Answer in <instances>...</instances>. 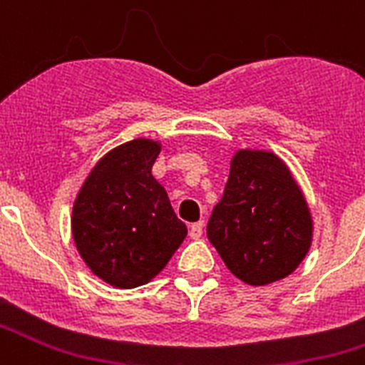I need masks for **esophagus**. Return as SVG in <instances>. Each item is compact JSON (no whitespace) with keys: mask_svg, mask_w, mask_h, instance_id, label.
<instances>
[{"mask_svg":"<svg viewBox=\"0 0 365 365\" xmlns=\"http://www.w3.org/2000/svg\"><path fill=\"white\" fill-rule=\"evenodd\" d=\"M201 235H202V221L193 222L192 227H190V237H192V240H199Z\"/></svg>","mask_w":365,"mask_h":365,"instance_id":"esophagus-1","label":"esophagus"}]
</instances>
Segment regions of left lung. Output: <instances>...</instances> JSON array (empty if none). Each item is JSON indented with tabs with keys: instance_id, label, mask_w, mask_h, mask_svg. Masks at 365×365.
I'll return each instance as SVG.
<instances>
[{
	"instance_id": "obj_1",
	"label": "left lung",
	"mask_w": 365,
	"mask_h": 365,
	"mask_svg": "<svg viewBox=\"0 0 365 365\" xmlns=\"http://www.w3.org/2000/svg\"><path fill=\"white\" fill-rule=\"evenodd\" d=\"M206 234L234 276L259 287L287 278L307 256L312 219L279 157L241 150Z\"/></svg>"
}]
</instances>
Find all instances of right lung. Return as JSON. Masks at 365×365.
<instances>
[{
    "label": "right lung",
    "instance_id": "obj_1",
    "mask_svg": "<svg viewBox=\"0 0 365 365\" xmlns=\"http://www.w3.org/2000/svg\"><path fill=\"white\" fill-rule=\"evenodd\" d=\"M160 144L150 138L109 151L96 163L73 206V237L87 267L118 289L160 272L188 230L151 175Z\"/></svg>",
    "mask_w": 365,
    "mask_h": 365
}]
</instances>
